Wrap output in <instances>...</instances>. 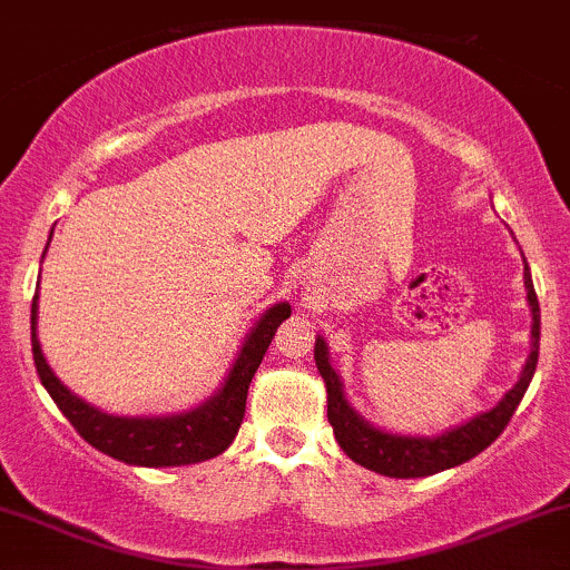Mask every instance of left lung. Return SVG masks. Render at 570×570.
I'll use <instances>...</instances> for the list:
<instances>
[{"instance_id":"left-lung-1","label":"left lung","mask_w":570,"mask_h":570,"mask_svg":"<svg viewBox=\"0 0 570 570\" xmlns=\"http://www.w3.org/2000/svg\"><path fill=\"white\" fill-rule=\"evenodd\" d=\"M524 289L527 305H530L532 325H530V355L522 365L519 382L511 387L494 406L481 415L470 417V421L459 423V426L442 431L436 436L421 434H393L374 423H368L355 406L350 404L344 393V382H341L338 371L331 363V350L322 335H316L314 361L320 368L322 380L327 387V421H331L335 440H338L341 451L346 453L355 464L374 470L387 478H426L434 472L451 470V466L464 464V461L475 459L478 453L487 451L491 442L502 434L508 421L517 412L519 401L527 387H530L532 374H535L538 363V344H541V308H538L535 286H532L530 267L524 262Z\"/></svg>"}]
</instances>
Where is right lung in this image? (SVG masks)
Instances as JSON below:
<instances>
[{
	"instance_id": "add662e5",
	"label": "right lung",
	"mask_w": 570,
	"mask_h": 570,
	"mask_svg": "<svg viewBox=\"0 0 570 570\" xmlns=\"http://www.w3.org/2000/svg\"><path fill=\"white\" fill-rule=\"evenodd\" d=\"M51 243V237H48ZM48 248V245H46ZM292 305L275 303L254 322L239 344L235 363L224 376L220 387L199 406L169 415H109L87 404L68 385L59 382L48 365L38 338V295L32 297V355L38 374L53 404L73 423L83 440L106 456L134 466H183L199 464L224 453L237 436L245 415L248 385L265 357L269 341L284 320H289Z\"/></svg>"
}]
</instances>
